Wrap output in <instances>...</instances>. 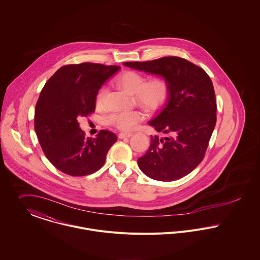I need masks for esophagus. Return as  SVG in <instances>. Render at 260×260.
I'll return each instance as SVG.
<instances>
[{
  "instance_id": "obj_1",
  "label": "esophagus",
  "mask_w": 260,
  "mask_h": 260,
  "mask_svg": "<svg viewBox=\"0 0 260 260\" xmlns=\"http://www.w3.org/2000/svg\"><path fill=\"white\" fill-rule=\"evenodd\" d=\"M133 136L132 133H120L118 135V138L119 139H125V138H131Z\"/></svg>"
}]
</instances>
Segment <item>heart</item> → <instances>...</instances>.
I'll return each instance as SVG.
<instances>
[{
  "label": "heart",
  "instance_id": "heart-1",
  "mask_svg": "<svg viewBox=\"0 0 260 260\" xmlns=\"http://www.w3.org/2000/svg\"><path fill=\"white\" fill-rule=\"evenodd\" d=\"M117 85L131 94H135L138 103L146 111L152 112L161 107L168 100L170 87L162 78H154L145 83V78L137 72L128 71L118 77ZM107 89L102 87L96 94V104L101 105L105 99ZM144 118L139 111H124L114 113L109 116V122L117 128L128 132L134 129Z\"/></svg>",
  "mask_w": 260,
  "mask_h": 260
}]
</instances>
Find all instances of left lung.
Returning <instances> with one entry per match:
<instances>
[{
	"mask_svg": "<svg viewBox=\"0 0 260 260\" xmlns=\"http://www.w3.org/2000/svg\"><path fill=\"white\" fill-rule=\"evenodd\" d=\"M123 66L160 76L170 87L166 108L148 122L167 137H150L147 151L138 159L141 171L160 181L191 173L202 162L216 123L210 78L199 66L178 57L127 61Z\"/></svg>",
	"mask_w": 260,
	"mask_h": 260,
	"instance_id": "1",
	"label": "left lung"
}]
</instances>
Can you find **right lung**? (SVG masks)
<instances>
[{"instance_id":"1","label":"right lung","mask_w":260,"mask_h":260,"mask_svg":"<svg viewBox=\"0 0 260 260\" xmlns=\"http://www.w3.org/2000/svg\"><path fill=\"white\" fill-rule=\"evenodd\" d=\"M118 70L93 62L67 64L43 87L35 110V131L45 155L61 173L83 176L104 166L116 135L102 129L96 138H86L78 117L94 112L99 89Z\"/></svg>"}]
</instances>
